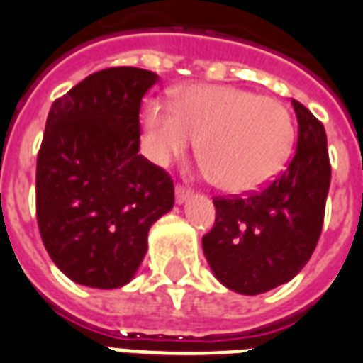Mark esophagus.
<instances>
[{
    "label": "esophagus",
    "mask_w": 363,
    "mask_h": 363,
    "mask_svg": "<svg viewBox=\"0 0 363 363\" xmlns=\"http://www.w3.org/2000/svg\"><path fill=\"white\" fill-rule=\"evenodd\" d=\"M190 196H192V192H190L188 188L181 186V184H177V186H175V200H177V203H184V201L190 200Z\"/></svg>",
    "instance_id": "esophagus-1"
}]
</instances>
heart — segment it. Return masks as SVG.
<instances>
[{
  "label": "heart",
  "instance_id": "1",
  "mask_svg": "<svg viewBox=\"0 0 363 363\" xmlns=\"http://www.w3.org/2000/svg\"><path fill=\"white\" fill-rule=\"evenodd\" d=\"M143 127L146 154L156 163L182 156L200 138L203 173L234 194L267 186L287 162L295 135L280 101L206 83L177 91L171 106L146 102Z\"/></svg>",
  "mask_w": 363,
  "mask_h": 363
}]
</instances>
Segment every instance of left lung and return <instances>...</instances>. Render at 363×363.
Returning a JSON list of instances; mask_svg holds the SVG:
<instances>
[{
    "instance_id": "obj_1",
    "label": "left lung",
    "mask_w": 363,
    "mask_h": 363,
    "mask_svg": "<svg viewBox=\"0 0 363 363\" xmlns=\"http://www.w3.org/2000/svg\"><path fill=\"white\" fill-rule=\"evenodd\" d=\"M297 150L287 169L261 192L215 198V226L203 255L215 278L232 291L259 295L297 276L322 234L331 165L322 121L293 101Z\"/></svg>"
}]
</instances>
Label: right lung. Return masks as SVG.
<instances>
[{
  "label": "right lung",
  "instance_id": "obj_1",
  "mask_svg": "<svg viewBox=\"0 0 363 363\" xmlns=\"http://www.w3.org/2000/svg\"><path fill=\"white\" fill-rule=\"evenodd\" d=\"M157 74L95 72L52 102L35 169V215L52 262L79 286L129 284L148 230L173 209L171 177L138 154L140 101Z\"/></svg>",
  "mask_w": 363,
  "mask_h": 363
}]
</instances>
